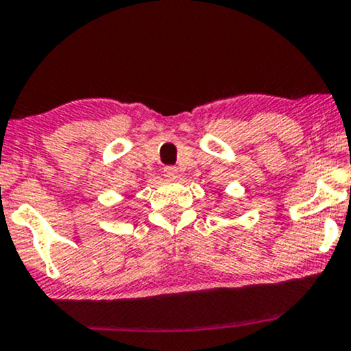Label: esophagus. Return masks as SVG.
<instances>
[{
  "instance_id": "obj_1",
  "label": "esophagus",
  "mask_w": 351,
  "mask_h": 351,
  "mask_svg": "<svg viewBox=\"0 0 351 351\" xmlns=\"http://www.w3.org/2000/svg\"><path fill=\"white\" fill-rule=\"evenodd\" d=\"M164 176L169 177V179H176L179 176V169L174 167V165H167V167H164Z\"/></svg>"
}]
</instances>
